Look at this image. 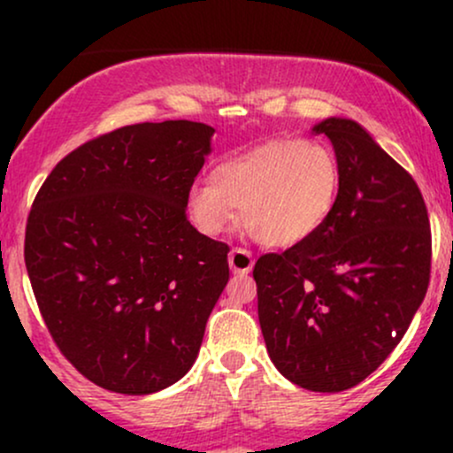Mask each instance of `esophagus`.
<instances>
[{
    "label": "esophagus",
    "mask_w": 453,
    "mask_h": 453,
    "mask_svg": "<svg viewBox=\"0 0 453 453\" xmlns=\"http://www.w3.org/2000/svg\"><path fill=\"white\" fill-rule=\"evenodd\" d=\"M253 264H256V259L247 249L236 247L230 251V268L234 274H249L253 270Z\"/></svg>",
    "instance_id": "obj_1"
}]
</instances>
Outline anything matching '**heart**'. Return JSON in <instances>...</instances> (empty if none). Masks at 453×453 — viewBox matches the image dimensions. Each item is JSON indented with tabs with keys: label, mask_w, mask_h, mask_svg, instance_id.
<instances>
[{
	"label": "heart",
	"mask_w": 453,
	"mask_h": 453,
	"mask_svg": "<svg viewBox=\"0 0 453 453\" xmlns=\"http://www.w3.org/2000/svg\"><path fill=\"white\" fill-rule=\"evenodd\" d=\"M339 189V159L330 147L279 138L221 161L212 180L191 183L185 209L206 236L226 232L241 209L244 226L259 242L288 249L324 227Z\"/></svg>",
	"instance_id": "1"
}]
</instances>
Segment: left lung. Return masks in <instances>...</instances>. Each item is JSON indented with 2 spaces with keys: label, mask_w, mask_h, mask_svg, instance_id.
<instances>
[{
  "label": "left lung",
  "mask_w": 453,
  "mask_h": 453,
  "mask_svg": "<svg viewBox=\"0 0 453 453\" xmlns=\"http://www.w3.org/2000/svg\"><path fill=\"white\" fill-rule=\"evenodd\" d=\"M341 168L334 211L319 232L257 259V315L270 360L311 392H342L381 366L422 304L430 221L419 187L351 119L311 129Z\"/></svg>",
  "instance_id": "8db88e82"
}]
</instances>
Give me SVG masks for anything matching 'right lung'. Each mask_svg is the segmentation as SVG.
Returning a JSON list of instances; mask_svg holds the SVG:
<instances>
[{"label": "right lung", "mask_w": 453, "mask_h": 453, "mask_svg": "<svg viewBox=\"0 0 453 453\" xmlns=\"http://www.w3.org/2000/svg\"><path fill=\"white\" fill-rule=\"evenodd\" d=\"M215 129L138 123L65 155L40 187L25 266L61 353L104 389L142 396L194 366L230 279V247L187 219Z\"/></svg>", "instance_id": "obj_1"}]
</instances>
